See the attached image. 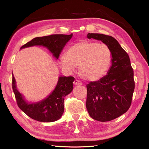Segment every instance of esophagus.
Listing matches in <instances>:
<instances>
[{
	"label": "esophagus",
	"instance_id": "1",
	"mask_svg": "<svg viewBox=\"0 0 149 149\" xmlns=\"http://www.w3.org/2000/svg\"><path fill=\"white\" fill-rule=\"evenodd\" d=\"M73 83H74V84H75V85H81V84H82V83L79 80H78V79H75V80L74 81Z\"/></svg>",
	"mask_w": 149,
	"mask_h": 149
}]
</instances>
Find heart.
Wrapping results in <instances>:
<instances>
[{
	"label": "heart",
	"mask_w": 149,
	"mask_h": 149,
	"mask_svg": "<svg viewBox=\"0 0 149 149\" xmlns=\"http://www.w3.org/2000/svg\"><path fill=\"white\" fill-rule=\"evenodd\" d=\"M112 54L104 43L87 40L75 43L68 48L66 55L61 56L62 66L68 70L78 66L79 73L84 79L94 81L101 78L111 65Z\"/></svg>",
	"instance_id": "obj_1"
}]
</instances>
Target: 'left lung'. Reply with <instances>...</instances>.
I'll return each instance as SVG.
<instances>
[{"label":"left lung","mask_w":149,"mask_h":149,"mask_svg":"<svg viewBox=\"0 0 149 149\" xmlns=\"http://www.w3.org/2000/svg\"><path fill=\"white\" fill-rule=\"evenodd\" d=\"M87 37L101 40L111 49L112 65L107 74L86 85V106L89 116L101 122L113 120L127 111L135 88L134 71L130 58L111 36L89 33Z\"/></svg>","instance_id":"obj_1"}]
</instances>
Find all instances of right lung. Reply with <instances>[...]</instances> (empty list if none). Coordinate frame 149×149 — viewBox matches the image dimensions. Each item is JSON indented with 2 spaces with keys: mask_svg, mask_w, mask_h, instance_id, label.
<instances>
[{
  "mask_svg": "<svg viewBox=\"0 0 149 149\" xmlns=\"http://www.w3.org/2000/svg\"><path fill=\"white\" fill-rule=\"evenodd\" d=\"M70 35L56 34L36 37L24 45L20 48L42 45L47 47L58 59L66 43L71 38ZM74 78L61 76L54 91L45 100L37 103L28 104L17 89L15 80L12 74V89L18 106L30 118L43 123H50L59 119L64 112L65 97L73 89Z\"/></svg>",
  "mask_w": 149,
  "mask_h": 149,
  "instance_id": "right-lung-1",
  "label": "right lung"
}]
</instances>
